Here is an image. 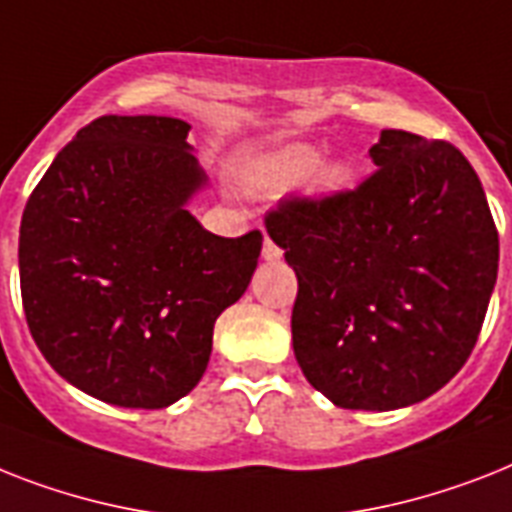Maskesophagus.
<instances>
[{
  "label": "esophagus",
  "instance_id": "34e87169",
  "mask_svg": "<svg viewBox=\"0 0 512 512\" xmlns=\"http://www.w3.org/2000/svg\"><path fill=\"white\" fill-rule=\"evenodd\" d=\"M263 257H265V260H278V257H281V249L270 242L268 236H265V242H263Z\"/></svg>",
  "mask_w": 512,
  "mask_h": 512
}]
</instances>
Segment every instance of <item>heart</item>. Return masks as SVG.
Listing matches in <instances>:
<instances>
[{"label":"heart","mask_w":512,"mask_h":512,"mask_svg":"<svg viewBox=\"0 0 512 512\" xmlns=\"http://www.w3.org/2000/svg\"><path fill=\"white\" fill-rule=\"evenodd\" d=\"M323 157L310 147H297L289 149L281 160L276 162V168H273V176L270 181L276 186H302L307 184L310 178L321 170ZM323 186L328 189H336V186H342L347 181V170L344 168H326L321 176Z\"/></svg>","instance_id":"b5f03b06"}]
</instances>
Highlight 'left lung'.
<instances>
[{
	"instance_id": "obj_1",
	"label": "left lung",
	"mask_w": 512,
	"mask_h": 512,
	"mask_svg": "<svg viewBox=\"0 0 512 512\" xmlns=\"http://www.w3.org/2000/svg\"><path fill=\"white\" fill-rule=\"evenodd\" d=\"M355 189L284 197L265 215L297 273L294 357L347 410H397L471 357L497 281L500 236L455 144L381 131Z\"/></svg>"
}]
</instances>
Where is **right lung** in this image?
Segmentation results:
<instances>
[{"mask_svg": "<svg viewBox=\"0 0 512 512\" xmlns=\"http://www.w3.org/2000/svg\"><path fill=\"white\" fill-rule=\"evenodd\" d=\"M189 123L102 115L60 149L20 220L31 336L65 381L102 402L157 410L199 384L218 315L249 286L263 234L199 226L205 173Z\"/></svg>", "mask_w": 512, "mask_h": 512, "instance_id": "obj_1", "label": "right lung"}]
</instances>
